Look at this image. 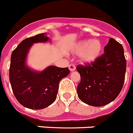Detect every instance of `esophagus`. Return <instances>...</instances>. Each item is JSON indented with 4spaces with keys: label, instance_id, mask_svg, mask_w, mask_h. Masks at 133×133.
Returning a JSON list of instances; mask_svg holds the SVG:
<instances>
[{
    "label": "esophagus",
    "instance_id": "34e87169",
    "mask_svg": "<svg viewBox=\"0 0 133 133\" xmlns=\"http://www.w3.org/2000/svg\"><path fill=\"white\" fill-rule=\"evenodd\" d=\"M69 70H70V72H73V71H74V70H76V67H75V65L73 64H70V65H69Z\"/></svg>",
    "mask_w": 133,
    "mask_h": 133
}]
</instances>
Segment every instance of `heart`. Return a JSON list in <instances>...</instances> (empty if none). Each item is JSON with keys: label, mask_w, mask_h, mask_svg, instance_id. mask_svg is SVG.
Returning a JSON list of instances; mask_svg holds the SVG:
<instances>
[{"label": "heart", "mask_w": 133, "mask_h": 133, "mask_svg": "<svg viewBox=\"0 0 133 133\" xmlns=\"http://www.w3.org/2000/svg\"><path fill=\"white\" fill-rule=\"evenodd\" d=\"M102 44L98 39H84L78 42L71 48L74 54L78 55L79 61L83 64H90L99 58Z\"/></svg>", "instance_id": "b5f03b06"}]
</instances>
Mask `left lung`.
Instances as JSON below:
<instances>
[{"instance_id":"left-lung-1","label":"left lung","mask_w":133,"mask_h":133,"mask_svg":"<svg viewBox=\"0 0 133 133\" xmlns=\"http://www.w3.org/2000/svg\"><path fill=\"white\" fill-rule=\"evenodd\" d=\"M81 75L77 94L79 99L93 107L113 102L120 93L125 79L126 61L122 44L110 38L104 54L87 65H78Z\"/></svg>"}]
</instances>
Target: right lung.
Returning a JSON list of instances; mask_svg holds the SVG:
<instances>
[{"label":"right lung","instance_id":"right-lung-1","mask_svg":"<svg viewBox=\"0 0 133 133\" xmlns=\"http://www.w3.org/2000/svg\"><path fill=\"white\" fill-rule=\"evenodd\" d=\"M50 41L46 33L26 38L11 56L9 81L13 92L18 102L28 109H42L52 104L57 98L59 82L70 72L68 68L53 65L39 72L26 65L28 53L33 44Z\"/></svg>","mask_w":133,"mask_h":133}]
</instances>
